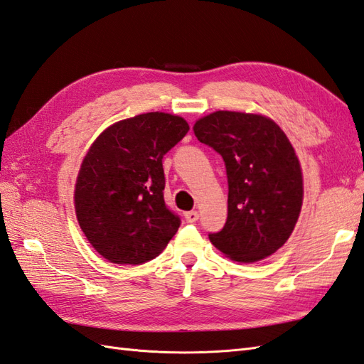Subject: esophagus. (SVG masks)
Returning <instances> with one entry per match:
<instances>
[{
  "label": "esophagus",
  "mask_w": 364,
  "mask_h": 364,
  "mask_svg": "<svg viewBox=\"0 0 364 364\" xmlns=\"http://www.w3.org/2000/svg\"><path fill=\"white\" fill-rule=\"evenodd\" d=\"M184 218L188 223H193L198 220V213L197 210H189V213H184Z\"/></svg>",
  "instance_id": "esophagus-1"
}]
</instances>
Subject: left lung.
<instances>
[{
	"instance_id": "8db88e82",
	"label": "left lung",
	"mask_w": 364,
	"mask_h": 364,
	"mask_svg": "<svg viewBox=\"0 0 364 364\" xmlns=\"http://www.w3.org/2000/svg\"><path fill=\"white\" fill-rule=\"evenodd\" d=\"M193 133L222 155L230 188L226 223L209 240L240 264L274 255L296 226L304 200L290 139L272 117L228 109L200 117Z\"/></svg>"
}]
</instances>
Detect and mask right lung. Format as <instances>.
<instances>
[{"label":"right lung","instance_id":"right-lung-1","mask_svg":"<svg viewBox=\"0 0 364 364\" xmlns=\"http://www.w3.org/2000/svg\"><path fill=\"white\" fill-rule=\"evenodd\" d=\"M189 132L181 116L151 112L112 124L91 144L74 186L83 234L113 264L155 259L178 231L164 203L163 156Z\"/></svg>","mask_w":364,"mask_h":364}]
</instances>
